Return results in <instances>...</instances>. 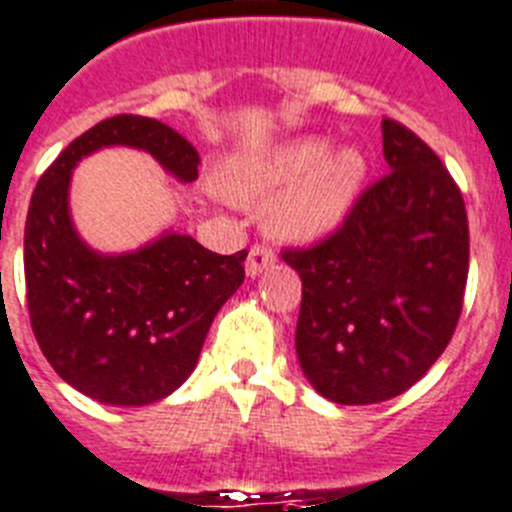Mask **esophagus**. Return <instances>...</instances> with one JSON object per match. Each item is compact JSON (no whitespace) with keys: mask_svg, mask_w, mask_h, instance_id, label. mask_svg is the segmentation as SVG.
I'll return each instance as SVG.
<instances>
[{"mask_svg":"<svg viewBox=\"0 0 512 512\" xmlns=\"http://www.w3.org/2000/svg\"><path fill=\"white\" fill-rule=\"evenodd\" d=\"M275 262V252L270 250V247H265V244H255L250 250V255H247V275L250 278H257L260 273H265V270L270 268Z\"/></svg>","mask_w":512,"mask_h":512,"instance_id":"1","label":"esophagus"}]
</instances>
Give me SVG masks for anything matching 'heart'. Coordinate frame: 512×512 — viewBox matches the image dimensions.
Here are the masks:
<instances>
[{
	"mask_svg": "<svg viewBox=\"0 0 512 512\" xmlns=\"http://www.w3.org/2000/svg\"><path fill=\"white\" fill-rule=\"evenodd\" d=\"M366 175V162L355 149L330 154V144L319 139L293 141L273 154L250 162H234L224 172V188L239 203L270 206V229L283 239L322 237L353 203Z\"/></svg>",
	"mask_w": 512,
	"mask_h": 512,
	"instance_id": "1",
	"label": "heart"
}]
</instances>
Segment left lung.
<instances>
[{"instance_id":"8db88e82","label":"left lung","mask_w":512,"mask_h":512,"mask_svg":"<svg viewBox=\"0 0 512 512\" xmlns=\"http://www.w3.org/2000/svg\"><path fill=\"white\" fill-rule=\"evenodd\" d=\"M381 180L311 247L283 250L301 278L296 353L337 404H376L428 373L451 342L469 275L464 198L443 162L384 118Z\"/></svg>"}]
</instances>
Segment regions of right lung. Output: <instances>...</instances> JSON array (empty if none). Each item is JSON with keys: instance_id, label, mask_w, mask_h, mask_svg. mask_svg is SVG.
Segmentation results:
<instances>
[{"instance_id": "right-lung-1", "label": "right lung", "mask_w": 512, "mask_h": 512, "mask_svg": "<svg viewBox=\"0 0 512 512\" xmlns=\"http://www.w3.org/2000/svg\"><path fill=\"white\" fill-rule=\"evenodd\" d=\"M105 146H133L180 182L201 157L175 128L113 115L71 141L41 175L25 221V288L33 335L66 384L115 407L159 402L193 373L213 317L244 281V257L216 255L180 231L136 252L102 255L69 213L71 170Z\"/></svg>"}]
</instances>
